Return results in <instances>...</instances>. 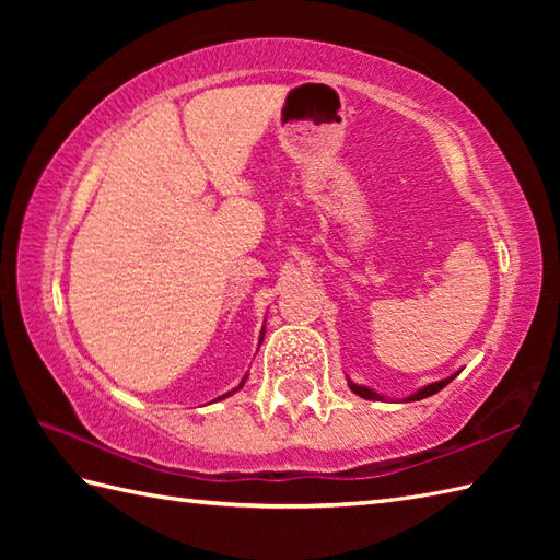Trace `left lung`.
Instances as JSON below:
<instances>
[{
	"label": "left lung",
	"instance_id": "obj_1",
	"mask_svg": "<svg viewBox=\"0 0 560 560\" xmlns=\"http://www.w3.org/2000/svg\"><path fill=\"white\" fill-rule=\"evenodd\" d=\"M457 375H459V371H457V373H452V375H447V377H443V380H438V383H428V385H423L421 389L411 392L409 397H404V401H419V399L431 397V395H435V392L443 389L445 385H450L452 380H455ZM349 387H351V392H355V395L363 397V399H380V401L385 399L383 395H377V392H375V389H371V387H365V385H355L353 380H349Z\"/></svg>",
	"mask_w": 560,
	"mask_h": 560
}]
</instances>
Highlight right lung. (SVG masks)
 <instances>
[{
  "label": "right lung",
  "instance_id": "1",
  "mask_svg": "<svg viewBox=\"0 0 560 560\" xmlns=\"http://www.w3.org/2000/svg\"><path fill=\"white\" fill-rule=\"evenodd\" d=\"M261 339H265V327H261V335H259V343H261ZM245 380H247V375H245V377L241 380V385H237V387H233L231 392H225V395H221V397H219L217 401H221V399H225V397H231V395H235V392H237V389H241V387L245 385Z\"/></svg>",
  "mask_w": 560,
  "mask_h": 560
}]
</instances>
